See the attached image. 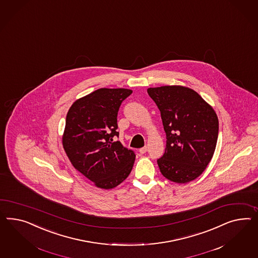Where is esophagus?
Wrapping results in <instances>:
<instances>
[{"mask_svg": "<svg viewBox=\"0 0 258 258\" xmlns=\"http://www.w3.org/2000/svg\"><path fill=\"white\" fill-rule=\"evenodd\" d=\"M147 147H142V148H140V149H139L140 154L147 153Z\"/></svg>", "mask_w": 258, "mask_h": 258, "instance_id": "34e87169", "label": "esophagus"}]
</instances>
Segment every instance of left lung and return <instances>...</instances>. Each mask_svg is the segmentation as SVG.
<instances>
[{
  "label": "left lung",
  "mask_w": 258,
  "mask_h": 258,
  "mask_svg": "<svg viewBox=\"0 0 258 258\" xmlns=\"http://www.w3.org/2000/svg\"><path fill=\"white\" fill-rule=\"evenodd\" d=\"M166 133L160 173L175 183L195 180L212 159L219 134L216 112L199 94L179 85L148 88Z\"/></svg>",
  "instance_id": "1"
}]
</instances>
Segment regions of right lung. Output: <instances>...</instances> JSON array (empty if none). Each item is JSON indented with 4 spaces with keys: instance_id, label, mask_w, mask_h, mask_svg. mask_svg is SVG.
<instances>
[{
    "instance_id": "add662e5",
    "label": "right lung",
    "mask_w": 258,
    "mask_h": 258,
    "mask_svg": "<svg viewBox=\"0 0 258 258\" xmlns=\"http://www.w3.org/2000/svg\"><path fill=\"white\" fill-rule=\"evenodd\" d=\"M132 93L100 88L76 100L67 114L63 149L72 165L98 188L116 187L133 170L134 151L113 141L119 136V108Z\"/></svg>"
}]
</instances>
